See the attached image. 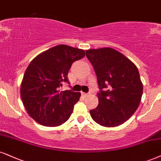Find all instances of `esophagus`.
<instances>
[{
    "instance_id": "34e87169",
    "label": "esophagus",
    "mask_w": 161,
    "mask_h": 161,
    "mask_svg": "<svg viewBox=\"0 0 161 161\" xmlns=\"http://www.w3.org/2000/svg\"><path fill=\"white\" fill-rule=\"evenodd\" d=\"M81 95H82L83 96H88V94H87V93H85V92H81Z\"/></svg>"
}]
</instances>
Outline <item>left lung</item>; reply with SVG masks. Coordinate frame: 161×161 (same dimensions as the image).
I'll return each instance as SVG.
<instances>
[{
    "label": "left lung",
    "instance_id": "left-lung-1",
    "mask_svg": "<svg viewBox=\"0 0 161 161\" xmlns=\"http://www.w3.org/2000/svg\"><path fill=\"white\" fill-rule=\"evenodd\" d=\"M86 56L94 68L100 90L98 105L90 110L102 126L123 124L135 113L142 95V83L137 67L122 53L111 47L89 49Z\"/></svg>",
    "mask_w": 161,
    "mask_h": 161
}]
</instances>
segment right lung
<instances>
[{
  "instance_id": "right-lung-1",
  "label": "right lung",
  "mask_w": 161,
  "mask_h": 161,
  "mask_svg": "<svg viewBox=\"0 0 161 161\" xmlns=\"http://www.w3.org/2000/svg\"><path fill=\"white\" fill-rule=\"evenodd\" d=\"M85 56L83 49L58 45L31 61L21 84V98L27 114L36 122L48 127L61 125L72 114L80 92L59 91L68 82L71 64Z\"/></svg>"
}]
</instances>
